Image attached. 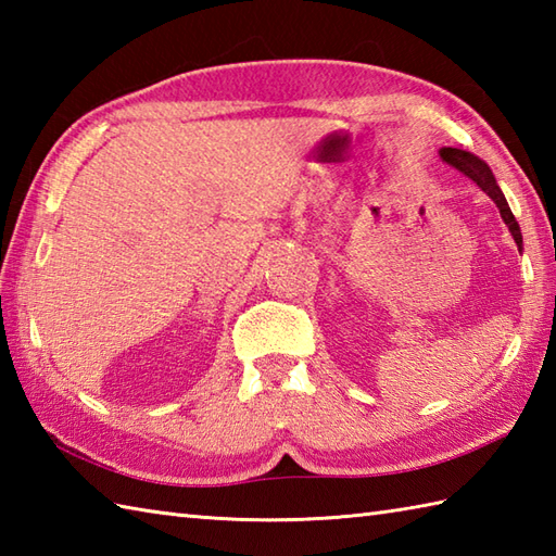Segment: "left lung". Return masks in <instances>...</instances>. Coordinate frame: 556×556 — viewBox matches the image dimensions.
I'll use <instances>...</instances> for the list:
<instances>
[{"instance_id": "8db88e82", "label": "left lung", "mask_w": 556, "mask_h": 556, "mask_svg": "<svg viewBox=\"0 0 556 556\" xmlns=\"http://www.w3.org/2000/svg\"><path fill=\"white\" fill-rule=\"evenodd\" d=\"M440 155H442V160H444L446 164H452V167H456L458 172H464L466 176H470V179H473V181L482 188V191H485V193L494 200V203H497V207H500V212H502V219L506 222V227H509L516 245L521 248V245H523L521 229H518V222H516V217H514V212L509 210V203H506V198H504V193L500 191L497 181H494V174L490 172L488 164L482 162L480 157L470 155V152L458 150V148H442Z\"/></svg>"}]
</instances>
